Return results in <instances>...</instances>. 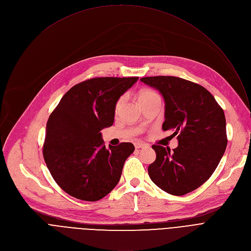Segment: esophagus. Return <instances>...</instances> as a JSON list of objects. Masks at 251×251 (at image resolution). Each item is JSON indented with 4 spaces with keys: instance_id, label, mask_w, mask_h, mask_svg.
Here are the masks:
<instances>
[{
    "instance_id": "obj_1",
    "label": "esophagus",
    "mask_w": 251,
    "mask_h": 251,
    "mask_svg": "<svg viewBox=\"0 0 251 251\" xmlns=\"http://www.w3.org/2000/svg\"><path fill=\"white\" fill-rule=\"evenodd\" d=\"M144 147H146V144H144V143H140V142H137V143H135V148H136V149L144 148Z\"/></svg>"
}]
</instances>
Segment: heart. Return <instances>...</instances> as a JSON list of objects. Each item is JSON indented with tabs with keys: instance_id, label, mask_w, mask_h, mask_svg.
I'll return each instance as SVG.
<instances>
[{
	"instance_id": "b5f03b06",
	"label": "heart",
	"mask_w": 251,
	"mask_h": 251,
	"mask_svg": "<svg viewBox=\"0 0 251 251\" xmlns=\"http://www.w3.org/2000/svg\"><path fill=\"white\" fill-rule=\"evenodd\" d=\"M138 99H139V102L143 106V105H145L146 103H148V102H150L152 100L161 99V97H160V95L156 91H154L152 89H142V90H140L138 92ZM123 102H124V97L123 96H121V97H119L117 99V101L115 102V106H114L115 113H117L120 110Z\"/></svg>"
}]
</instances>
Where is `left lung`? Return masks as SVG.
Masks as SVG:
<instances>
[{"instance_id": "8db88e82", "label": "left lung", "mask_w": 251, "mask_h": 251, "mask_svg": "<svg viewBox=\"0 0 251 251\" xmlns=\"http://www.w3.org/2000/svg\"><path fill=\"white\" fill-rule=\"evenodd\" d=\"M163 95V130L177 136L178 146L153 145L156 160L148 167L151 180L174 196H183L205 183L219 166L227 145L225 112L203 86L176 76L143 77Z\"/></svg>"}]
</instances>
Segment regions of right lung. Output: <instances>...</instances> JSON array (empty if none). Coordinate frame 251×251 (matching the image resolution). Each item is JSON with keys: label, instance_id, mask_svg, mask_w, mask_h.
Returning a JSON list of instances; mask_svg holds the SVG:
<instances>
[{"label": "right lung", "instance_id": "1", "mask_svg": "<svg viewBox=\"0 0 251 251\" xmlns=\"http://www.w3.org/2000/svg\"><path fill=\"white\" fill-rule=\"evenodd\" d=\"M138 77H94L71 87L47 123L43 155L55 183L78 200L95 201L118 184L134 152L123 142L106 149L100 131L114 122L117 99Z\"/></svg>", "mask_w": 251, "mask_h": 251}]
</instances>
